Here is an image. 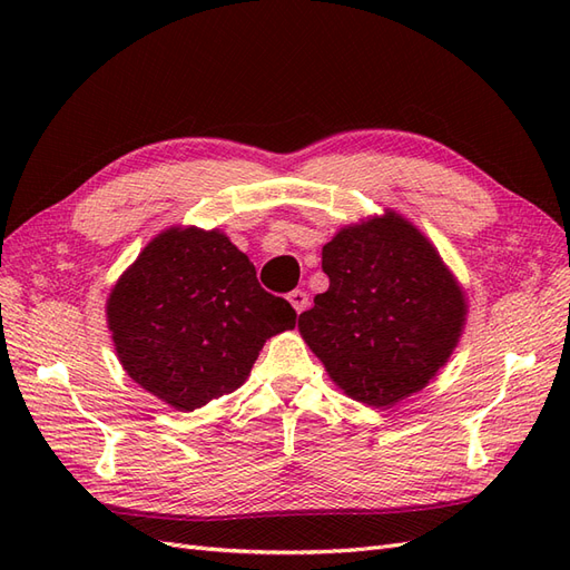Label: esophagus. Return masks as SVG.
Instances as JSON below:
<instances>
[{
	"instance_id": "1",
	"label": "esophagus",
	"mask_w": 570,
	"mask_h": 570,
	"mask_svg": "<svg viewBox=\"0 0 570 570\" xmlns=\"http://www.w3.org/2000/svg\"><path fill=\"white\" fill-rule=\"evenodd\" d=\"M287 299H289V304H292V306H295V312H297V314H302L304 308L308 306V295H306L304 289H292L289 295H287Z\"/></svg>"
}]
</instances>
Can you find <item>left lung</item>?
Returning a JSON list of instances; mask_svg holds the SVG:
<instances>
[{
	"label": "left lung",
	"instance_id": "8db88e82",
	"mask_svg": "<svg viewBox=\"0 0 570 570\" xmlns=\"http://www.w3.org/2000/svg\"><path fill=\"white\" fill-rule=\"evenodd\" d=\"M331 287L299 333L333 383L368 406L423 390L454 352L465 299L435 247L400 214L342 228L323 247Z\"/></svg>",
	"mask_w": 570,
	"mask_h": 570
}]
</instances>
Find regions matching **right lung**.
I'll list each match as a JSON object with an SVG mask.
<instances>
[{"label": "right lung", "mask_w": 570, "mask_h": 570, "mask_svg": "<svg viewBox=\"0 0 570 570\" xmlns=\"http://www.w3.org/2000/svg\"><path fill=\"white\" fill-rule=\"evenodd\" d=\"M107 318L132 381L195 411L243 385L264 342L295 327L297 312L258 285L223 233L168 228L120 275Z\"/></svg>", "instance_id": "1"}]
</instances>
